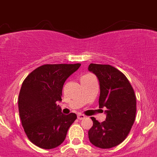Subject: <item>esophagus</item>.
I'll return each instance as SVG.
<instances>
[{"mask_svg":"<svg viewBox=\"0 0 157 157\" xmlns=\"http://www.w3.org/2000/svg\"><path fill=\"white\" fill-rule=\"evenodd\" d=\"M77 118H78V120H83L86 118V116L83 114H81V113H79V114L77 115Z\"/></svg>","mask_w":157,"mask_h":157,"instance_id":"34e87169","label":"esophagus"}]
</instances>
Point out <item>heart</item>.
<instances>
[{"mask_svg": "<svg viewBox=\"0 0 157 157\" xmlns=\"http://www.w3.org/2000/svg\"><path fill=\"white\" fill-rule=\"evenodd\" d=\"M90 76V74H87V75H85V76H83L82 77H84V76Z\"/></svg>", "mask_w": 157, "mask_h": 157, "instance_id": "obj_1", "label": "heart"}]
</instances>
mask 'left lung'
I'll use <instances>...</instances> for the list:
<instances>
[{"mask_svg": "<svg viewBox=\"0 0 157 157\" xmlns=\"http://www.w3.org/2000/svg\"><path fill=\"white\" fill-rule=\"evenodd\" d=\"M88 70L99 81V107H106V120L102 123L91 117L93 126L89 139L99 148H112L128 136L136 115V96L126 76L111 65L90 63Z\"/></svg>", "mask_w": 157, "mask_h": 157, "instance_id": "left-lung-1", "label": "left lung"}]
</instances>
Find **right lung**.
Masks as SVG:
<instances>
[{
    "label": "right lung",
    "mask_w": 157,
    "mask_h": 157,
    "mask_svg": "<svg viewBox=\"0 0 157 157\" xmlns=\"http://www.w3.org/2000/svg\"><path fill=\"white\" fill-rule=\"evenodd\" d=\"M81 63L45 64L23 81L18 95L22 125L33 144L43 149L57 147L64 141L75 113L64 115L57 102L62 101L64 82Z\"/></svg>",
    "instance_id": "1"
}]
</instances>
